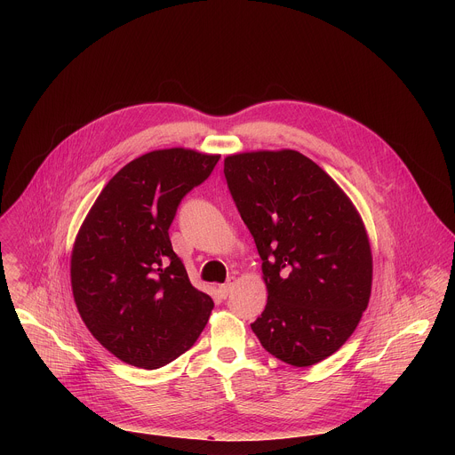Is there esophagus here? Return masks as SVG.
I'll return each instance as SVG.
<instances>
[{
	"label": "esophagus",
	"instance_id": "obj_1",
	"mask_svg": "<svg viewBox=\"0 0 455 455\" xmlns=\"http://www.w3.org/2000/svg\"><path fill=\"white\" fill-rule=\"evenodd\" d=\"M232 288H234V279H228L225 284H221V286L218 288V293H220V297H221V299H227V297L230 295Z\"/></svg>",
	"mask_w": 455,
	"mask_h": 455
}]
</instances>
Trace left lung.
<instances>
[{"label":"left lung","instance_id":"8db88e82","mask_svg":"<svg viewBox=\"0 0 455 455\" xmlns=\"http://www.w3.org/2000/svg\"><path fill=\"white\" fill-rule=\"evenodd\" d=\"M223 172L263 259L268 302L251 331L295 367L331 356L371 297L372 255L360 214L335 180L299 151L232 155Z\"/></svg>","mask_w":455,"mask_h":455}]
</instances>
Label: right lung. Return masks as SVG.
Instances as JSON below:
<instances>
[{
    "instance_id": "obj_1",
    "label": "right lung",
    "mask_w": 455,
    "mask_h": 455,
    "mask_svg": "<svg viewBox=\"0 0 455 455\" xmlns=\"http://www.w3.org/2000/svg\"><path fill=\"white\" fill-rule=\"evenodd\" d=\"M220 155L172 148L124 165L90 209L72 251V290L90 333L118 360L158 369L198 340L214 307L174 253L169 227Z\"/></svg>"
}]
</instances>
